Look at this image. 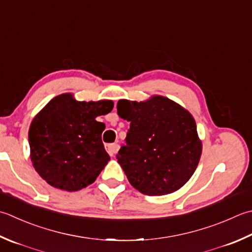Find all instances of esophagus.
<instances>
[{
  "label": "esophagus",
  "mask_w": 252,
  "mask_h": 252,
  "mask_svg": "<svg viewBox=\"0 0 252 252\" xmlns=\"http://www.w3.org/2000/svg\"><path fill=\"white\" fill-rule=\"evenodd\" d=\"M106 150L110 156H115L117 154L118 150H119V145H118L117 143H112V144L106 145Z\"/></svg>",
  "instance_id": "1"
}]
</instances>
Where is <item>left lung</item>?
<instances>
[{"label": "left lung", "mask_w": 252, "mask_h": 252, "mask_svg": "<svg viewBox=\"0 0 252 252\" xmlns=\"http://www.w3.org/2000/svg\"><path fill=\"white\" fill-rule=\"evenodd\" d=\"M118 115L130 121L117 159L130 184L147 195L179 190L198 167L202 143L189 111L162 96L121 99Z\"/></svg>", "instance_id": "8db88e82"}]
</instances>
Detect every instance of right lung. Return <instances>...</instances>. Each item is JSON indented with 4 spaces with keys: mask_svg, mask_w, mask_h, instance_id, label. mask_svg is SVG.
Masks as SVG:
<instances>
[{
    "mask_svg": "<svg viewBox=\"0 0 252 252\" xmlns=\"http://www.w3.org/2000/svg\"><path fill=\"white\" fill-rule=\"evenodd\" d=\"M112 108L111 100L77 101L72 94L49 101L28 132L31 159L39 176L70 192L93 184L110 160L101 141L106 126L96 118Z\"/></svg>",
    "mask_w": 252,
    "mask_h": 252,
    "instance_id": "1",
    "label": "right lung"
}]
</instances>
